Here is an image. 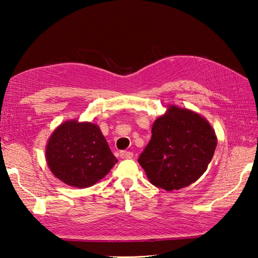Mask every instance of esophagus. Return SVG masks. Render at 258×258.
Returning <instances> with one entry per match:
<instances>
[{
	"instance_id": "esophagus-1",
	"label": "esophagus",
	"mask_w": 258,
	"mask_h": 258,
	"mask_svg": "<svg viewBox=\"0 0 258 258\" xmlns=\"http://www.w3.org/2000/svg\"><path fill=\"white\" fill-rule=\"evenodd\" d=\"M119 156H120V158H132L133 153L128 152V151H122V152H119Z\"/></svg>"
}]
</instances>
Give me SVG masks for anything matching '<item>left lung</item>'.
I'll return each instance as SVG.
<instances>
[{
	"mask_svg": "<svg viewBox=\"0 0 258 258\" xmlns=\"http://www.w3.org/2000/svg\"><path fill=\"white\" fill-rule=\"evenodd\" d=\"M217 145L215 131L199 113L168 105L152 126V139L139 163L150 182L167 191L195 183Z\"/></svg>",
	"mask_w": 258,
	"mask_h": 258,
	"instance_id": "obj_1",
	"label": "left lung"
}]
</instances>
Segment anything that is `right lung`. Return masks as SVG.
Here are the masks:
<instances>
[{
  "mask_svg": "<svg viewBox=\"0 0 258 258\" xmlns=\"http://www.w3.org/2000/svg\"><path fill=\"white\" fill-rule=\"evenodd\" d=\"M52 174L64 184L85 188L101 180L117 163L97 124L65 120L45 147Z\"/></svg>",
  "mask_w": 258,
  "mask_h": 258,
  "instance_id": "right-lung-1",
  "label": "right lung"
}]
</instances>
